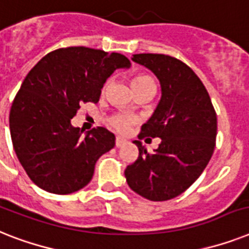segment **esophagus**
<instances>
[{
	"label": "esophagus",
	"instance_id": "obj_1",
	"mask_svg": "<svg viewBox=\"0 0 249 249\" xmlns=\"http://www.w3.org/2000/svg\"><path fill=\"white\" fill-rule=\"evenodd\" d=\"M125 143H126V141L123 138H120V137H118V138H116V141H115V145H116V147H121V145H124Z\"/></svg>",
	"mask_w": 249,
	"mask_h": 249
}]
</instances>
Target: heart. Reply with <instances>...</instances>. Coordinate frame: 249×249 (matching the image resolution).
<instances>
[{
  "label": "heart",
  "mask_w": 249,
  "mask_h": 249,
  "mask_svg": "<svg viewBox=\"0 0 249 249\" xmlns=\"http://www.w3.org/2000/svg\"><path fill=\"white\" fill-rule=\"evenodd\" d=\"M107 86H108V82L105 83L104 87H102V90H104V92L106 90ZM131 86H133L134 90H139L147 86H155V80H153L149 75L139 74V75H135L134 78L131 79ZM110 123L116 130L121 131V133H126V131H129V129L131 128V125L137 123V118L130 116V115L119 114L115 115L114 118L110 120Z\"/></svg>",
  "instance_id": "obj_1"
}]
</instances>
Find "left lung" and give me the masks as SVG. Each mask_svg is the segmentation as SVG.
<instances>
[{
	"label": "left lung",
	"mask_w": 249,
	"mask_h": 249,
	"mask_svg": "<svg viewBox=\"0 0 249 249\" xmlns=\"http://www.w3.org/2000/svg\"><path fill=\"white\" fill-rule=\"evenodd\" d=\"M133 61L159 78L162 96L138 138H161L159 148L139 155L125 170L128 185L149 201H167L185 192L210 162L216 145L217 118L209 92L187 64L167 54H133Z\"/></svg>",
	"instance_id": "obj_1"
}]
</instances>
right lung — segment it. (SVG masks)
I'll use <instances>...</instances> for the list:
<instances>
[{
  "label": "right lung",
  "instance_id": "right-lung-1",
  "mask_svg": "<svg viewBox=\"0 0 249 249\" xmlns=\"http://www.w3.org/2000/svg\"><path fill=\"white\" fill-rule=\"evenodd\" d=\"M129 66L123 54L80 46L50 52L28 72L10 110V133L36 185L69 195L89 183L97 160L114 148L115 135L98 126L83 137L71 119L80 105L98 102L116 69Z\"/></svg>",
  "mask_w": 249,
  "mask_h": 249
}]
</instances>
